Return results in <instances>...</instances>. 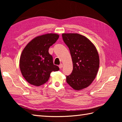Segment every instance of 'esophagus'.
<instances>
[{"label":"esophagus","instance_id":"1","mask_svg":"<svg viewBox=\"0 0 122 122\" xmlns=\"http://www.w3.org/2000/svg\"><path fill=\"white\" fill-rule=\"evenodd\" d=\"M59 68L60 69H61L62 68V67H63V64H60V65L59 66Z\"/></svg>","mask_w":122,"mask_h":122}]
</instances>
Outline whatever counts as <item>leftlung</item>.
Segmentation results:
<instances>
[{
  "mask_svg": "<svg viewBox=\"0 0 122 122\" xmlns=\"http://www.w3.org/2000/svg\"><path fill=\"white\" fill-rule=\"evenodd\" d=\"M63 40L68 46L73 62V70L66 81L76 90L86 88L97 73L100 59L97 51L90 40L78 33H63Z\"/></svg>",
  "mask_w": 122,
  "mask_h": 122,
  "instance_id": "obj_1",
  "label": "left lung"
}]
</instances>
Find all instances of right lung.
Listing matches in <instances>:
<instances>
[{
    "mask_svg": "<svg viewBox=\"0 0 122 122\" xmlns=\"http://www.w3.org/2000/svg\"><path fill=\"white\" fill-rule=\"evenodd\" d=\"M56 33H48L33 39L23 50L20 58V69L30 84L40 86L48 81L52 71L59 70L49 53L50 46L58 39Z\"/></svg>",
    "mask_w": 122,
    "mask_h": 122,
    "instance_id": "1",
    "label": "right lung"
}]
</instances>
